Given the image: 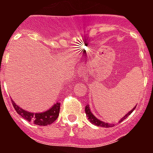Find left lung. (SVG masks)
Segmentation results:
<instances>
[{
  "label": "left lung",
  "mask_w": 153,
  "mask_h": 153,
  "mask_svg": "<svg viewBox=\"0 0 153 153\" xmlns=\"http://www.w3.org/2000/svg\"><path fill=\"white\" fill-rule=\"evenodd\" d=\"M136 109V106L133 108L132 110H131L129 113H128V114H126V116L124 117H122V118L121 119V121H119V122H121V121H124L125 119L128 116V115H130L131 113H133V111L134 110V109ZM85 111H86V116H87V117H88L89 121H91V123L94 124V125H95V126H102V127H105V128H109V127H114V125L113 124H109V123H105V122H103V121H100V120H98L96 117H94V115L91 112V109H90V107H89V105H87L86 107H85Z\"/></svg>",
  "instance_id": "1"
}]
</instances>
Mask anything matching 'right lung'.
I'll return each instance as SVG.
<instances>
[{"instance_id": "obj_1", "label": "right lung", "mask_w": 153, "mask_h": 153, "mask_svg": "<svg viewBox=\"0 0 153 153\" xmlns=\"http://www.w3.org/2000/svg\"><path fill=\"white\" fill-rule=\"evenodd\" d=\"M13 105L14 109L18 114L24 117L27 121H32L35 125L37 126H48L50 124L53 123L54 121L57 119L59 114L60 109V103L57 102L56 104L53 105L51 109H48V111L44 113H39V114H35V113H29V112L25 111L17 105H16L14 102H13Z\"/></svg>"}]
</instances>
